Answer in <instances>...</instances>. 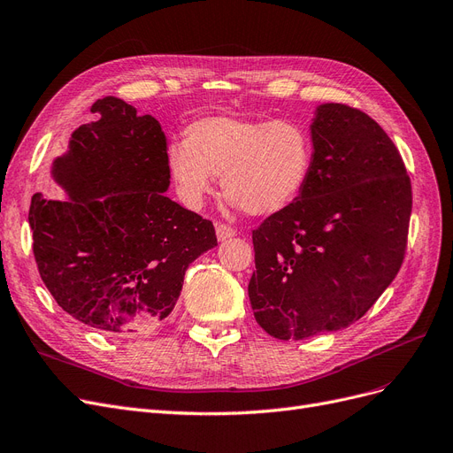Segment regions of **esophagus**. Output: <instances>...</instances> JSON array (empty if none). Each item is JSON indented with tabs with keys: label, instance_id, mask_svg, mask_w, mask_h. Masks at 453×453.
Returning a JSON list of instances; mask_svg holds the SVG:
<instances>
[{
	"label": "esophagus",
	"instance_id": "34e87169",
	"mask_svg": "<svg viewBox=\"0 0 453 453\" xmlns=\"http://www.w3.org/2000/svg\"><path fill=\"white\" fill-rule=\"evenodd\" d=\"M235 235H237V231L233 229L231 226H227V224H216V237H218V241H227V239L235 237Z\"/></svg>",
	"mask_w": 453,
	"mask_h": 453
}]
</instances>
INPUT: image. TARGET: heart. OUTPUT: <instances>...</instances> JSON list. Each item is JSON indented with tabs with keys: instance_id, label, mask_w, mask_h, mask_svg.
<instances>
[{
	"instance_id": "heart-1",
	"label": "heart",
	"mask_w": 453,
	"mask_h": 453,
	"mask_svg": "<svg viewBox=\"0 0 453 453\" xmlns=\"http://www.w3.org/2000/svg\"><path fill=\"white\" fill-rule=\"evenodd\" d=\"M313 142L291 119L199 117L184 128V145L167 149V170L190 205L214 192V177L233 205L252 216L288 209L303 194L311 172Z\"/></svg>"
}]
</instances>
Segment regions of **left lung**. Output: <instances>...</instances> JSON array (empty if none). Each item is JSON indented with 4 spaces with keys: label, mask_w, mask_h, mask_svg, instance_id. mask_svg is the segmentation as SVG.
I'll use <instances>...</instances> for the list:
<instances>
[{
    "label": "left lung",
    "mask_w": 453,
    "mask_h": 453,
    "mask_svg": "<svg viewBox=\"0 0 453 453\" xmlns=\"http://www.w3.org/2000/svg\"><path fill=\"white\" fill-rule=\"evenodd\" d=\"M310 128L313 160L303 194L252 231L250 304L278 340L357 323L407 250L411 179L388 134L345 104H321Z\"/></svg>",
    "instance_id": "left-lung-1"
}]
</instances>
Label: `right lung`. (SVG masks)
<instances>
[{"label":"right lung","instance_id":"1","mask_svg":"<svg viewBox=\"0 0 453 453\" xmlns=\"http://www.w3.org/2000/svg\"><path fill=\"white\" fill-rule=\"evenodd\" d=\"M52 177L69 199L33 194L29 226L39 274L80 323L115 336L160 326L188 265L218 244L214 226L180 207L160 123L115 96L91 106Z\"/></svg>","mask_w":453,"mask_h":453}]
</instances>
